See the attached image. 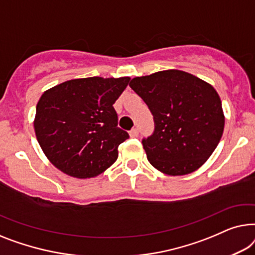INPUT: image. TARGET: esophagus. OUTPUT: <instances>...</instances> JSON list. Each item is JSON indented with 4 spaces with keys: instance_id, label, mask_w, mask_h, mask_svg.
Wrapping results in <instances>:
<instances>
[{
    "instance_id": "obj_1",
    "label": "esophagus",
    "mask_w": 255,
    "mask_h": 255,
    "mask_svg": "<svg viewBox=\"0 0 255 255\" xmlns=\"http://www.w3.org/2000/svg\"><path fill=\"white\" fill-rule=\"evenodd\" d=\"M129 135H130V137H137L138 136V129L137 128H132L130 131H129Z\"/></svg>"
}]
</instances>
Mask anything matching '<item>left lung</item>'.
<instances>
[{"instance_id": "1", "label": "left lung", "mask_w": 255, "mask_h": 255, "mask_svg": "<svg viewBox=\"0 0 255 255\" xmlns=\"http://www.w3.org/2000/svg\"><path fill=\"white\" fill-rule=\"evenodd\" d=\"M153 117L155 129L142 139L150 164L170 175L198 170L224 130L222 102L210 84L181 70L158 71L129 83Z\"/></svg>"}]
</instances>
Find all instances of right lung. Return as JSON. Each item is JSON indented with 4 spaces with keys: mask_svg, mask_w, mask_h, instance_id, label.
Returning <instances> with one entry per match:
<instances>
[{
    "mask_svg": "<svg viewBox=\"0 0 255 255\" xmlns=\"http://www.w3.org/2000/svg\"><path fill=\"white\" fill-rule=\"evenodd\" d=\"M129 77L67 81L42 93L37 104L35 136L54 166L75 178L103 173L129 137L118 127L113 104Z\"/></svg>",
    "mask_w": 255,
    "mask_h": 255,
    "instance_id": "obj_1",
    "label": "right lung"
}]
</instances>
